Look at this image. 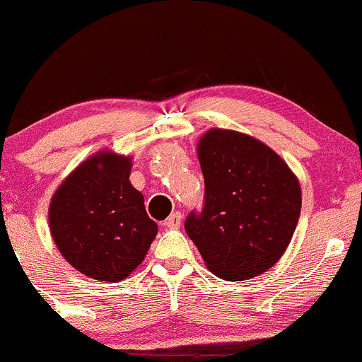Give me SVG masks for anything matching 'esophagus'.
Returning <instances> with one entry per match:
<instances>
[{"label": "esophagus", "instance_id": "1", "mask_svg": "<svg viewBox=\"0 0 362 362\" xmlns=\"http://www.w3.org/2000/svg\"><path fill=\"white\" fill-rule=\"evenodd\" d=\"M180 225H182V214L178 213V211H177V213H172V214H170V216L165 220V226H166V228L175 230V228H180Z\"/></svg>", "mask_w": 362, "mask_h": 362}]
</instances>
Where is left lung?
<instances>
[{"label": "left lung", "mask_w": 362, "mask_h": 362, "mask_svg": "<svg viewBox=\"0 0 362 362\" xmlns=\"http://www.w3.org/2000/svg\"><path fill=\"white\" fill-rule=\"evenodd\" d=\"M204 204L185 232L206 266L225 280H247L272 268L299 221L300 185L280 156L257 139L213 129L197 144Z\"/></svg>", "instance_id": "left-lung-1"}]
</instances>
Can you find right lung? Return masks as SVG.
<instances>
[{
  "label": "right lung",
  "instance_id": "obj_1",
  "mask_svg": "<svg viewBox=\"0 0 362 362\" xmlns=\"http://www.w3.org/2000/svg\"><path fill=\"white\" fill-rule=\"evenodd\" d=\"M130 158L103 151L78 165L51 201L49 228L58 251L94 280L129 276L158 233L144 197L130 184Z\"/></svg>",
  "mask_w": 362,
  "mask_h": 362
}]
</instances>
